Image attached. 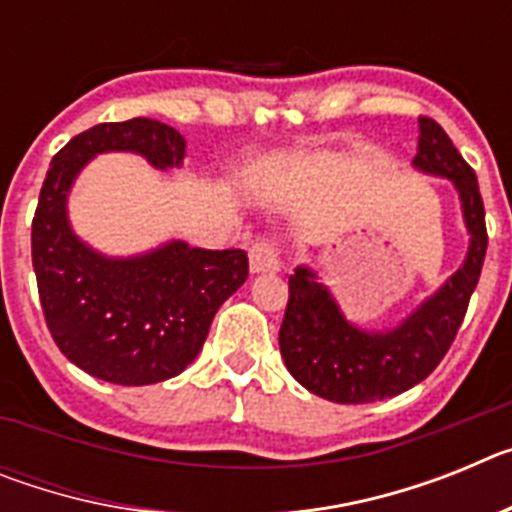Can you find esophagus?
Returning a JSON list of instances; mask_svg holds the SVG:
<instances>
[{"label":"esophagus","mask_w":512,"mask_h":512,"mask_svg":"<svg viewBox=\"0 0 512 512\" xmlns=\"http://www.w3.org/2000/svg\"><path fill=\"white\" fill-rule=\"evenodd\" d=\"M248 259H251L253 274H277L279 266H282L277 248L271 246L269 241L253 243V246L248 248Z\"/></svg>","instance_id":"obj_1"}]
</instances>
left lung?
I'll return each instance as SVG.
<instances>
[{"mask_svg": "<svg viewBox=\"0 0 512 512\" xmlns=\"http://www.w3.org/2000/svg\"><path fill=\"white\" fill-rule=\"evenodd\" d=\"M418 128L413 169L446 179L456 189L469 235L467 253L433 295L387 328H361L348 320L318 271L307 264L297 266L289 277L279 348L289 374L312 395L330 402H377L423 382L449 351L485 264V205L477 176L438 122L420 117Z\"/></svg>", "mask_w": 512, "mask_h": 512, "instance_id": "obj_1", "label": "left lung"}]
</instances>
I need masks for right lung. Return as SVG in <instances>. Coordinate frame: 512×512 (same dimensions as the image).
Here are the masks:
<instances>
[{"label": "right lung", "instance_id": "obj_1", "mask_svg": "<svg viewBox=\"0 0 512 512\" xmlns=\"http://www.w3.org/2000/svg\"><path fill=\"white\" fill-rule=\"evenodd\" d=\"M135 153L158 171L182 169L187 140L148 117L102 122L53 156L33 220V269L45 323L61 354L125 387L166 382L202 351L212 318L248 277L241 248L207 251L171 238L110 256L74 230L69 197L89 161Z\"/></svg>", "mask_w": 512, "mask_h": 512}]
</instances>
